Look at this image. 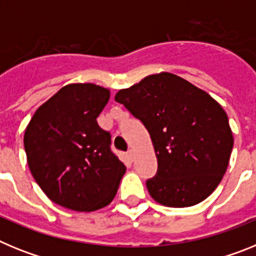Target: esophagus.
Instances as JSON below:
<instances>
[{"label":"esophagus","mask_w":256,"mask_h":256,"mask_svg":"<svg viewBox=\"0 0 256 256\" xmlns=\"http://www.w3.org/2000/svg\"><path fill=\"white\" fill-rule=\"evenodd\" d=\"M126 155H128V158H130V160H133V158H134V151H133V150H128Z\"/></svg>","instance_id":"1"}]
</instances>
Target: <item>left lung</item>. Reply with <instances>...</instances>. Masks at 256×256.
<instances>
[{
	"label": "left lung",
	"instance_id": "left-lung-1",
	"mask_svg": "<svg viewBox=\"0 0 256 256\" xmlns=\"http://www.w3.org/2000/svg\"><path fill=\"white\" fill-rule=\"evenodd\" d=\"M115 101L150 133L158 172L146 180L159 204L187 208L222 180L234 148L228 116L210 94L170 73L148 76L120 90Z\"/></svg>",
	"mask_w": 256,
	"mask_h": 256
}]
</instances>
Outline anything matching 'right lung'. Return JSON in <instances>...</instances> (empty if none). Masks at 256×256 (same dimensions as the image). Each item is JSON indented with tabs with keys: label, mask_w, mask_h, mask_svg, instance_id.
I'll return each instance as SVG.
<instances>
[{
	"label": "right lung",
	"mask_w": 256,
	"mask_h": 256,
	"mask_svg": "<svg viewBox=\"0 0 256 256\" xmlns=\"http://www.w3.org/2000/svg\"><path fill=\"white\" fill-rule=\"evenodd\" d=\"M108 97V90L91 83L65 86L29 122V169L55 204L94 212L116 195L126 165L112 152L110 132L96 120Z\"/></svg>",
	"instance_id": "add662e5"
}]
</instances>
